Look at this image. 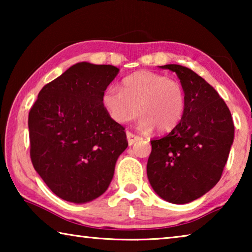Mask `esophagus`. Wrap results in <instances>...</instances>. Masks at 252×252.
<instances>
[{
  "label": "esophagus",
  "mask_w": 252,
  "mask_h": 252,
  "mask_svg": "<svg viewBox=\"0 0 252 252\" xmlns=\"http://www.w3.org/2000/svg\"><path fill=\"white\" fill-rule=\"evenodd\" d=\"M126 139H127V143H129V146H132V144L138 141L140 138L138 135H134L133 133H131V132H127Z\"/></svg>",
  "instance_id": "obj_1"
}]
</instances>
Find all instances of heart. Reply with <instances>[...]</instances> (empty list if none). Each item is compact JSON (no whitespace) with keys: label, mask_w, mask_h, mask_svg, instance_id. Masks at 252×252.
I'll return each mask as SVG.
<instances>
[{"label":"heart","mask_w":252,"mask_h":252,"mask_svg":"<svg viewBox=\"0 0 252 252\" xmlns=\"http://www.w3.org/2000/svg\"><path fill=\"white\" fill-rule=\"evenodd\" d=\"M102 105L113 121L121 125L143 114L142 131L169 132L179 126L186 111L185 89L177 80L142 70L122 80L121 89L110 85L102 93Z\"/></svg>","instance_id":"heart-1"}]
</instances>
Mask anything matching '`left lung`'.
Returning <instances> with one entry per match:
<instances>
[{
	"label": "left lung",
	"instance_id": "obj_1",
	"mask_svg": "<svg viewBox=\"0 0 252 252\" xmlns=\"http://www.w3.org/2000/svg\"><path fill=\"white\" fill-rule=\"evenodd\" d=\"M160 67L176 72L187 104L179 126L151 141L147 174L160 198L185 204L202 197L220 180L233 143L234 126L227 104L206 80L182 65Z\"/></svg>",
	"mask_w": 252,
	"mask_h": 252
}]
</instances>
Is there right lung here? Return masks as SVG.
Returning <instances> with one entry per match:
<instances>
[{
    "mask_svg": "<svg viewBox=\"0 0 252 252\" xmlns=\"http://www.w3.org/2000/svg\"><path fill=\"white\" fill-rule=\"evenodd\" d=\"M119 71L109 64L76 63L44 85L30 111L33 167L65 201L87 203L103 194L127 147L125 127L101 101Z\"/></svg>",
    "mask_w": 252,
    "mask_h": 252,
    "instance_id": "right-lung-1",
    "label": "right lung"
}]
</instances>
